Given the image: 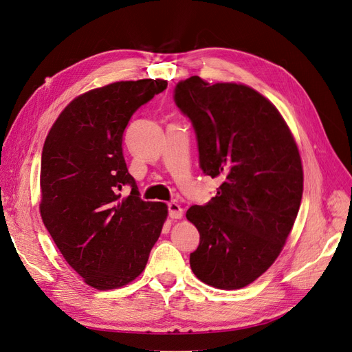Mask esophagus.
I'll return each instance as SVG.
<instances>
[{
  "label": "esophagus",
  "mask_w": 352,
  "mask_h": 352,
  "mask_svg": "<svg viewBox=\"0 0 352 352\" xmlns=\"http://www.w3.org/2000/svg\"><path fill=\"white\" fill-rule=\"evenodd\" d=\"M167 209H168V217H170L172 219H180L182 217H184V209H182L180 205H177L176 202L168 204Z\"/></svg>",
  "instance_id": "obj_1"
}]
</instances>
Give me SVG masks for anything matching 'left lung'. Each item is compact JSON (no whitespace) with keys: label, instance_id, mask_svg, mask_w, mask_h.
Here are the masks:
<instances>
[{"label":"left lung","instance_id":"left-lung-1","mask_svg":"<svg viewBox=\"0 0 352 352\" xmlns=\"http://www.w3.org/2000/svg\"><path fill=\"white\" fill-rule=\"evenodd\" d=\"M175 102L193 125L202 172L222 182L215 198L186 212L201 236L192 272L212 287L241 289L274 263L298 217L296 142L277 108L241 83L190 76L176 85Z\"/></svg>","mask_w":352,"mask_h":352}]
</instances>
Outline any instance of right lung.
Here are the masks:
<instances>
[{
  "mask_svg": "<svg viewBox=\"0 0 352 352\" xmlns=\"http://www.w3.org/2000/svg\"><path fill=\"white\" fill-rule=\"evenodd\" d=\"M166 88L163 79H140L82 94L46 137L41 219L67 264L98 290L142 274L166 221V204L140 198L122 154L131 116ZM124 186L132 188L127 199L119 193Z\"/></svg>",
  "mask_w": 352,
  "mask_h": 352,
  "instance_id": "obj_1",
  "label": "right lung"
}]
</instances>
